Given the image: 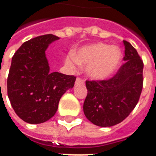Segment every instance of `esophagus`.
Here are the masks:
<instances>
[{
  "label": "esophagus",
  "instance_id": "34e87169",
  "mask_svg": "<svg viewBox=\"0 0 156 156\" xmlns=\"http://www.w3.org/2000/svg\"><path fill=\"white\" fill-rule=\"evenodd\" d=\"M84 83V80H83L82 78H78L76 79V82H75V84H78V83Z\"/></svg>",
  "mask_w": 156,
  "mask_h": 156
}]
</instances>
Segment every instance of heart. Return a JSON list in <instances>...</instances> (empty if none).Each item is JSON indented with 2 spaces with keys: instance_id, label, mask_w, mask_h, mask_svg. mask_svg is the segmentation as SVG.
Segmentation results:
<instances>
[{
  "instance_id": "1",
  "label": "heart",
  "mask_w": 156,
  "mask_h": 156,
  "mask_svg": "<svg viewBox=\"0 0 156 156\" xmlns=\"http://www.w3.org/2000/svg\"><path fill=\"white\" fill-rule=\"evenodd\" d=\"M122 59V51L117 46H109L102 42L87 45L74 54H70L66 63L71 68L75 65H87L86 74L94 80L109 78L119 67Z\"/></svg>"
}]
</instances>
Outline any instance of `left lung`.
Returning a JSON list of instances; mask_svg holds the SVG:
<instances>
[{
    "mask_svg": "<svg viewBox=\"0 0 156 156\" xmlns=\"http://www.w3.org/2000/svg\"><path fill=\"white\" fill-rule=\"evenodd\" d=\"M124 63L108 80L86 81L88 94L83 113L100 127L121 123L137 105L143 87L144 64L132 45L124 41Z\"/></svg>",
    "mask_w": 156,
    "mask_h": 156,
    "instance_id": "8db88e82",
    "label": "left lung"
}]
</instances>
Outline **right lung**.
<instances>
[{"instance_id":"right-lung-1","label":"right lung","mask_w":156,"mask_h":156,"mask_svg":"<svg viewBox=\"0 0 156 156\" xmlns=\"http://www.w3.org/2000/svg\"><path fill=\"white\" fill-rule=\"evenodd\" d=\"M59 37L39 36L26 41L12 57L7 94L20 119L41 124L54 116L61 97L74 86V76L51 73L46 50Z\"/></svg>"}]
</instances>
